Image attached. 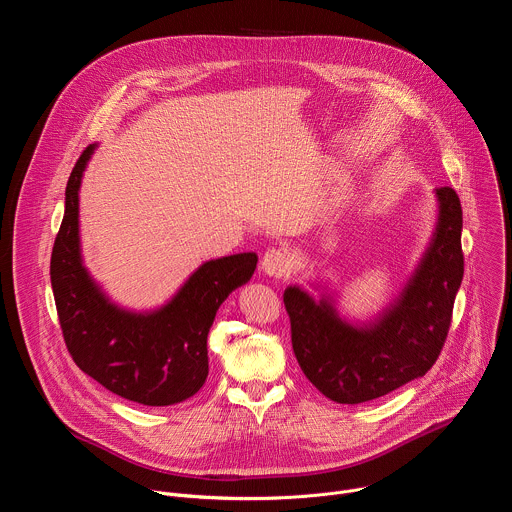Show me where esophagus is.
<instances>
[{
	"instance_id": "34e87169",
	"label": "esophagus",
	"mask_w": 512,
	"mask_h": 512,
	"mask_svg": "<svg viewBox=\"0 0 512 512\" xmlns=\"http://www.w3.org/2000/svg\"><path fill=\"white\" fill-rule=\"evenodd\" d=\"M261 269L269 277H281L289 269V255L283 249H267L261 259Z\"/></svg>"
}]
</instances>
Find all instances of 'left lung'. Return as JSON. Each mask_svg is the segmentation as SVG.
Masks as SVG:
<instances>
[{
    "mask_svg": "<svg viewBox=\"0 0 512 512\" xmlns=\"http://www.w3.org/2000/svg\"><path fill=\"white\" fill-rule=\"evenodd\" d=\"M437 223L399 296L373 320L350 322L336 298L320 300L300 285L283 291L291 346L308 381L330 401L354 405L379 399L423 377L446 342L464 277L462 206L454 188H435Z\"/></svg>",
    "mask_w": 512,
    "mask_h": 512,
    "instance_id": "left-lung-1",
    "label": "left lung"
}]
</instances>
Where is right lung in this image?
I'll return each instance as SVG.
<instances>
[{
  "label": "right lung",
  "mask_w": 512,
  "mask_h": 512,
  "mask_svg": "<svg viewBox=\"0 0 512 512\" xmlns=\"http://www.w3.org/2000/svg\"><path fill=\"white\" fill-rule=\"evenodd\" d=\"M91 143L64 192V218L50 259V281L66 348L77 367L107 391L150 407L186 401L208 377L206 338L229 294L247 283L257 253L204 261L160 308L135 312L115 304L83 263L79 190Z\"/></svg>",
  "instance_id": "obj_1"
}]
</instances>
